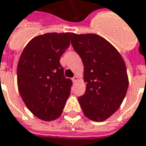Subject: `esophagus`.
<instances>
[{
	"label": "esophagus",
	"mask_w": 146,
	"mask_h": 146,
	"mask_svg": "<svg viewBox=\"0 0 146 146\" xmlns=\"http://www.w3.org/2000/svg\"><path fill=\"white\" fill-rule=\"evenodd\" d=\"M72 80H73V83H76V81L78 80V77H77V76H74L73 77V78H72Z\"/></svg>",
	"instance_id": "obj_1"
}]
</instances>
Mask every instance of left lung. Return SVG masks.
I'll return each instance as SVG.
<instances>
[{"instance_id": "obj_1", "label": "left lung", "mask_w": 146, "mask_h": 146, "mask_svg": "<svg viewBox=\"0 0 146 146\" xmlns=\"http://www.w3.org/2000/svg\"><path fill=\"white\" fill-rule=\"evenodd\" d=\"M71 44L84 64L86 90L78 97L84 115L102 122L119 108L128 88L123 57L109 42L96 34H73Z\"/></svg>"}]
</instances>
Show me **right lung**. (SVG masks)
Instances as JSON below:
<instances>
[{
    "instance_id": "obj_1",
    "label": "right lung",
    "mask_w": 146,
    "mask_h": 146,
    "mask_svg": "<svg viewBox=\"0 0 146 146\" xmlns=\"http://www.w3.org/2000/svg\"><path fill=\"white\" fill-rule=\"evenodd\" d=\"M73 33H47L31 40L17 66V84L22 100L38 119L52 121L62 115L72 80L60 64Z\"/></svg>"
}]
</instances>
